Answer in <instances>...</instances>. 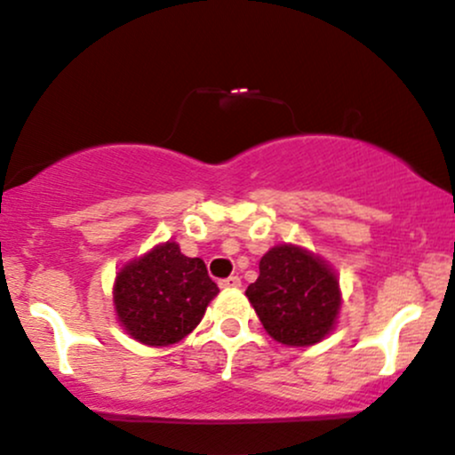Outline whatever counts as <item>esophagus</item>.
I'll return each instance as SVG.
<instances>
[{
    "mask_svg": "<svg viewBox=\"0 0 455 455\" xmlns=\"http://www.w3.org/2000/svg\"><path fill=\"white\" fill-rule=\"evenodd\" d=\"M218 283H220V288H239L242 286V280H239V275H228Z\"/></svg>",
    "mask_w": 455,
    "mask_h": 455,
    "instance_id": "obj_1",
    "label": "esophagus"
}]
</instances>
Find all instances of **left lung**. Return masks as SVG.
<instances>
[{
  "label": "left lung",
  "mask_w": 455,
  "mask_h": 455,
  "mask_svg": "<svg viewBox=\"0 0 455 455\" xmlns=\"http://www.w3.org/2000/svg\"><path fill=\"white\" fill-rule=\"evenodd\" d=\"M259 269L245 294L275 341L314 346L332 331L341 294L324 262L294 245H277L262 256Z\"/></svg>",
  "instance_id": "8db88e82"
}]
</instances>
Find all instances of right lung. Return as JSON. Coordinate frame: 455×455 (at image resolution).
Masks as SVG:
<instances>
[{
    "mask_svg": "<svg viewBox=\"0 0 455 455\" xmlns=\"http://www.w3.org/2000/svg\"><path fill=\"white\" fill-rule=\"evenodd\" d=\"M218 286L201 259L167 242L129 262L114 283V305L129 335L146 346H172L204 317Z\"/></svg>",
    "mask_w": 455,
    "mask_h": 455,
    "instance_id": "1",
    "label": "right lung"
}]
</instances>
